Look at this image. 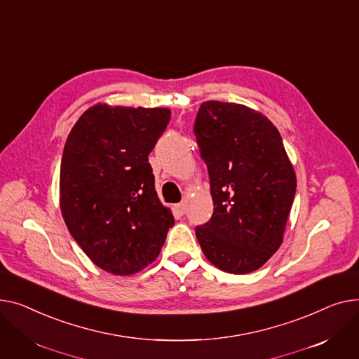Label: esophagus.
Returning a JSON list of instances; mask_svg holds the SVG:
<instances>
[{"instance_id": "esophagus-1", "label": "esophagus", "mask_w": 359, "mask_h": 359, "mask_svg": "<svg viewBox=\"0 0 359 359\" xmlns=\"http://www.w3.org/2000/svg\"><path fill=\"white\" fill-rule=\"evenodd\" d=\"M175 207H177V210H178V212H180L181 215H184L185 210H187V203H185V201H181V203L177 204Z\"/></svg>"}]
</instances>
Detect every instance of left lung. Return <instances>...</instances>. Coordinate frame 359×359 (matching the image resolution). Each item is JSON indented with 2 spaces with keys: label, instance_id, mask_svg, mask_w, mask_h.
Listing matches in <instances>:
<instances>
[{
  "label": "left lung",
  "instance_id": "left-lung-1",
  "mask_svg": "<svg viewBox=\"0 0 359 359\" xmlns=\"http://www.w3.org/2000/svg\"><path fill=\"white\" fill-rule=\"evenodd\" d=\"M194 133L215 212L196 227L204 257L229 273L259 269L283 243L297 178L281 135L262 113L205 101Z\"/></svg>",
  "mask_w": 359,
  "mask_h": 359
}]
</instances>
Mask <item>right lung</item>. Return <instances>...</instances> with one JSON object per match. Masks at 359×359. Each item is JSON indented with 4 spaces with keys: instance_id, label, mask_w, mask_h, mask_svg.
<instances>
[{
    "instance_id": "right-lung-1",
    "label": "right lung",
    "mask_w": 359,
    "mask_h": 359,
    "mask_svg": "<svg viewBox=\"0 0 359 359\" xmlns=\"http://www.w3.org/2000/svg\"><path fill=\"white\" fill-rule=\"evenodd\" d=\"M170 118L165 107L98 102L82 113L63 147L62 217L87 257L113 276L152 264L175 222L147 162Z\"/></svg>"
}]
</instances>
